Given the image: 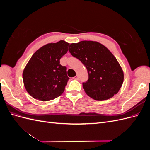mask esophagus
Returning <instances> with one entry per match:
<instances>
[{
	"mask_svg": "<svg viewBox=\"0 0 150 150\" xmlns=\"http://www.w3.org/2000/svg\"><path fill=\"white\" fill-rule=\"evenodd\" d=\"M74 79H76V80H78L79 79V76H78V75H76L74 78Z\"/></svg>",
	"mask_w": 150,
	"mask_h": 150,
	"instance_id": "esophagus-1",
	"label": "esophagus"
}]
</instances>
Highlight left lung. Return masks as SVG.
I'll use <instances>...</instances> for the list:
<instances>
[{"label":"left lung","mask_w":150,"mask_h":150,"mask_svg":"<svg viewBox=\"0 0 150 150\" xmlns=\"http://www.w3.org/2000/svg\"><path fill=\"white\" fill-rule=\"evenodd\" d=\"M69 51L87 69L89 79L83 83V87L88 96L96 101H104L118 93L124 81V72L106 46L96 41L82 40L71 44Z\"/></svg>","instance_id":"left-lung-1"}]
</instances>
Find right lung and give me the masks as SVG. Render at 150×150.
<instances>
[{"label":"right lung","instance_id":"add662e5","mask_svg":"<svg viewBox=\"0 0 150 150\" xmlns=\"http://www.w3.org/2000/svg\"><path fill=\"white\" fill-rule=\"evenodd\" d=\"M69 43L59 40L49 43L36 51L22 72L25 88L34 98L51 101L63 93L69 79L66 67L60 64Z\"/></svg>","mask_w":150,"mask_h":150}]
</instances>
